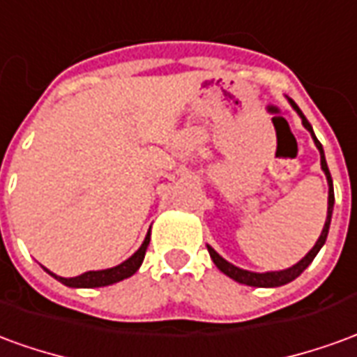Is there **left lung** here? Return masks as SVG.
Instances as JSON below:
<instances>
[{"instance_id":"8db88e82","label":"left lung","mask_w":357,"mask_h":357,"mask_svg":"<svg viewBox=\"0 0 357 357\" xmlns=\"http://www.w3.org/2000/svg\"><path fill=\"white\" fill-rule=\"evenodd\" d=\"M289 99V97H287ZM291 102V107L296 110V114L302 118V126L306 128L307 132L312 133V139H314L315 147L319 151V156H321V170L325 174V178H327V185H329V197H327V218H325V225H323L321 229V235H319V239L315 241V245L312 247V250L307 252L300 262H296L294 266L287 269H279V271H266V273H256V271H248V269H243V268H237V266H233L231 262H227L225 258L218 255L214 248L206 245L210 252V258H212V262L216 264V268L225 273L227 277H231L233 281H237V283H243V284H248V287H264V289H271V287H281V284H287L294 281L296 277L304 271V269L310 266V264L314 262V258L317 256V252L321 250V247L325 245V241H327V235H329V227H331V218H333V206H335V189H333V179H331V172L327 168V160H325V153H323V147L321 143L317 141L314 133V128L312 124L307 122L306 116L302 114V110L298 109V105L289 99Z\"/></svg>"}]
</instances>
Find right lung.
Listing matches in <instances>:
<instances>
[{"label":"right lung","instance_id":"obj_1","mask_svg":"<svg viewBox=\"0 0 357 357\" xmlns=\"http://www.w3.org/2000/svg\"><path fill=\"white\" fill-rule=\"evenodd\" d=\"M149 241H151V229H149L147 237L145 241L141 243V247L133 252L126 262L118 264L114 268L109 269H97V271H86V273H82L78 277H61L55 275L53 271L50 269H45L51 277H55L57 281H61L66 287H73V289H95V287H107V284H114L118 281H122V279H128V277H132L137 269L141 268V264H143V258H145V252H147L149 247Z\"/></svg>","mask_w":357,"mask_h":357}]
</instances>
